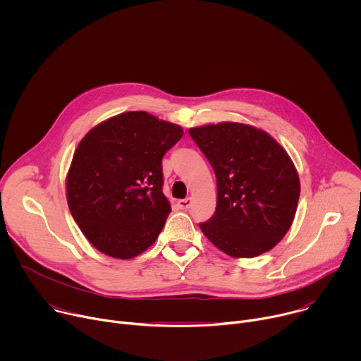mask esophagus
<instances>
[{
  "label": "esophagus",
  "mask_w": 361,
  "mask_h": 361,
  "mask_svg": "<svg viewBox=\"0 0 361 361\" xmlns=\"http://www.w3.org/2000/svg\"><path fill=\"white\" fill-rule=\"evenodd\" d=\"M177 204H178V207H180L181 210H188V209L191 207V204H192V200H191V198H184V200H178V201H177Z\"/></svg>",
  "instance_id": "esophagus-1"
}]
</instances>
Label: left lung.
Instances as JSON below:
<instances>
[{
    "label": "left lung",
    "instance_id": "8db88e82",
    "mask_svg": "<svg viewBox=\"0 0 361 361\" xmlns=\"http://www.w3.org/2000/svg\"><path fill=\"white\" fill-rule=\"evenodd\" d=\"M217 177V207L201 231L231 257L260 255L288 231L300 181L284 148L267 133L238 123L188 130Z\"/></svg>",
    "mask_w": 361,
    "mask_h": 361
}]
</instances>
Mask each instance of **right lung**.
Returning a JSON list of instances; mask_svg holds the SVG:
<instances>
[{"label":"right lung","mask_w":361,"mask_h":361,"mask_svg":"<svg viewBox=\"0 0 361 361\" xmlns=\"http://www.w3.org/2000/svg\"><path fill=\"white\" fill-rule=\"evenodd\" d=\"M181 137L176 124L130 111L81 140L67 177V201L97 250L127 260L157 240L171 213L161 160Z\"/></svg>","instance_id":"1"}]
</instances>
